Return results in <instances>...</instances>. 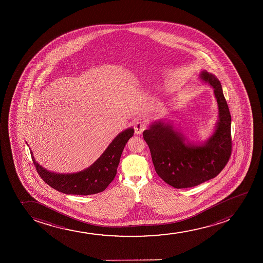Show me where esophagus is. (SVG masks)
<instances>
[{"mask_svg": "<svg viewBox=\"0 0 263 263\" xmlns=\"http://www.w3.org/2000/svg\"><path fill=\"white\" fill-rule=\"evenodd\" d=\"M145 129H146V124L144 122L139 120L136 121V123L134 124V130H135L137 135L141 134Z\"/></svg>", "mask_w": 263, "mask_h": 263, "instance_id": "esophagus-1", "label": "esophagus"}]
</instances>
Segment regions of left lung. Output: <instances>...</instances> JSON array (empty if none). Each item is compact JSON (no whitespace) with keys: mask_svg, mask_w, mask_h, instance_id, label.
<instances>
[{"mask_svg":"<svg viewBox=\"0 0 263 263\" xmlns=\"http://www.w3.org/2000/svg\"><path fill=\"white\" fill-rule=\"evenodd\" d=\"M199 78L213 88L218 109L217 122L208 139L191 142L173 121L166 119L154 121L143 133L155 171L175 189L194 187L214 178L226 166L232 153V119L220 82L206 70L200 72Z\"/></svg>","mask_w":263,"mask_h":263,"instance_id":"8db88e82","label":"left lung"}]
</instances>
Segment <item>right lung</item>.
<instances>
[{
    "label": "right lung",
    "instance_id": "add662e5",
    "mask_svg": "<svg viewBox=\"0 0 263 263\" xmlns=\"http://www.w3.org/2000/svg\"><path fill=\"white\" fill-rule=\"evenodd\" d=\"M133 127L119 133L94 163L80 172L59 174L51 172L31 158L40 177L56 191L67 195H93L105 191L116 175L125 144L133 136ZM27 144V142H26ZM28 145V144H27ZM29 146V145H28Z\"/></svg>",
    "mask_w": 263,
    "mask_h": 263
}]
</instances>
